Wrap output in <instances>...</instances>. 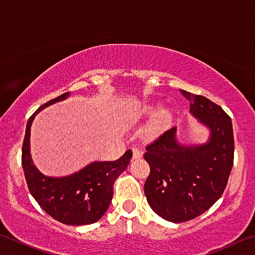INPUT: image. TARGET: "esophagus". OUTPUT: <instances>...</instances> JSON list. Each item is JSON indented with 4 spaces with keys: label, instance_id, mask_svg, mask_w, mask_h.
Listing matches in <instances>:
<instances>
[{
    "label": "esophagus",
    "instance_id": "obj_1",
    "mask_svg": "<svg viewBox=\"0 0 255 255\" xmlns=\"http://www.w3.org/2000/svg\"><path fill=\"white\" fill-rule=\"evenodd\" d=\"M141 156H143V152H141V149H139L138 147H132V159L140 158Z\"/></svg>",
    "mask_w": 255,
    "mask_h": 255
}]
</instances>
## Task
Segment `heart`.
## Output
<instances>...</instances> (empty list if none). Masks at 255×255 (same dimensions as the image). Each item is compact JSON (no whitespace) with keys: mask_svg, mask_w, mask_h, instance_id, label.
<instances>
[{"mask_svg":"<svg viewBox=\"0 0 255 255\" xmlns=\"http://www.w3.org/2000/svg\"><path fill=\"white\" fill-rule=\"evenodd\" d=\"M153 109H154L153 106H144L143 108H140L139 111H138L137 118L146 117V116H148L150 112L153 111ZM170 118H171V115L169 111L165 109L158 110L156 114L154 115L153 119L150 120L147 128H146V135L148 137L157 136L159 132H162L164 129L166 128L167 124L170 122Z\"/></svg>","mask_w":255,"mask_h":255,"instance_id":"heart-1","label":"heart"}]
</instances>
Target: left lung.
<instances>
[{
  "instance_id": "1",
  "label": "left lung",
  "mask_w": 255,
  "mask_h": 255,
  "mask_svg": "<svg viewBox=\"0 0 255 255\" xmlns=\"http://www.w3.org/2000/svg\"><path fill=\"white\" fill-rule=\"evenodd\" d=\"M190 101V112L209 128L204 145L184 146L175 138L176 127L146 146L144 158L150 172L144 191L155 213L172 223L188 222L208 210L219 198L234 162L232 120L209 99L180 90Z\"/></svg>"
}]
</instances>
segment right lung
Instances as JSON below:
<instances>
[{"instance_id": "add662e5", "label": "right lung", "mask_w": 255, "mask_h": 255, "mask_svg": "<svg viewBox=\"0 0 255 255\" xmlns=\"http://www.w3.org/2000/svg\"><path fill=\"white\" fill-rule=\"evenodd\" d=\"M70 92L42 105L29 118L22 145V167L29 191L39 206L56 221L79 226L100 219L114 196V184L126 170L132 152L128 149L114 162H94L76 173L64 178L41 174L30 156V128L38 112L55 102L65 100Z\"/></svg>"}]
</instances>
